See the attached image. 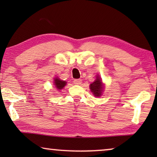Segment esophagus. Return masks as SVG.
Masks as SVG:
<instances>
[{
  "mask_svg": "<svg viewBox=\"0 0 157 157\" xmlns=\"http://www.w3.org/2000/svg\"><path fill=\"white\" fill-rule=\"evenodd\" d=\"M81 83H82V81H81V79H74V84L80 85V84H81Z\"/></svg>",
  "mask_w": 157,
  "mask_h": 157,
  "instance_id": "34e87169",
  "label": "esophagus"
}]
</instances>
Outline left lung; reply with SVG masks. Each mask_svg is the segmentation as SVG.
I'll return each mask as SVG.
<instances>
[{"mask_svg": "<svg viewBox=\"0 0 157 157\" xmlns=\"http://www.w3.org/2000/svg\"><path fill=\"white\" fill-rule=\"evenodd\" d=\"M90 89L93 94L96 97L101 96L104 91V85L100 76H96V79L93 83L90 84Z\"/></svg>", "mask_w": 157, "mask_h": 157, "instance_id": "obj_1", "label": "left lung"}]
</instances>
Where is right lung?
I'll return each instance as SVG.
<instances>
[{"label":"right lung","mask_w":157,"mask_h":157,"mask_svg":"<svg viewBox=\"0 0 157 157\" xmlns=\"http://www.w3.org/2000/svg\"><path fill=\"white\" fill-rule=\"evenodd\" d=\"M53 83H54L56 88L58 90H61L66 86V82L65 81L61 80V79H59V78H55Z\"/></svg>","instance_id":"add662e5"}]
</instances>
